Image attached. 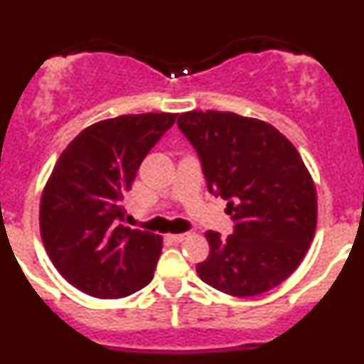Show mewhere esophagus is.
I'll return each instance as SVG.
<instances>
[{"label":"esophagus","mask_w":364,"mask_h":364,"mask_svg":"<svg viewBox=\"0 0 364 364\" xmlns=\"http://www.w3.org/2000/svg\"><path fill=\"white\" fill-rule=\"evenodd\" d=\"M169 239H171L173 242H184V240L188 239V233H175V235H169Z\"/></svg>","instance_id":"1"}]
</instances>
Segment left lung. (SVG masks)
Segmentation results:
<instances>
[{"mask_svg":"<svg viewBox=\"0 0 364 364\" xmlns=\"http://www.w3.org/2000/svg\"><path fill=\"white\" fill-rule=\"evenodd\" d=\"M176 124L235 222L228 239L205 231L210 255L198 277L233 297L273 290L299 268L317 226V193L301 154L268 122L235 112L189 111Z\"/></svg>","mask_w":364,"mask_h":364,"instance_id":"left-lung-1","label":"left lung"}]
</instances>
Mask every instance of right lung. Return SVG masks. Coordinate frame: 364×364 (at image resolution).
Masks as SVG:
<instances>
[{"instance_id":"1","label":"right lung","mask_w":364,"mask_h":364,"mask_svg":"<svg viewBox=\"0 0 364 364\" xmlns=\"http://www.w3.org/2000/svg\"><path fill=\"white\" fill-rule=\"evenodd\" d=\"M173 112L122 114L89 125L65 147L40 200L47 255L83 294L122 299L153 279L162 237L124 226V197Z\"/></svg>"}]
</instances>
